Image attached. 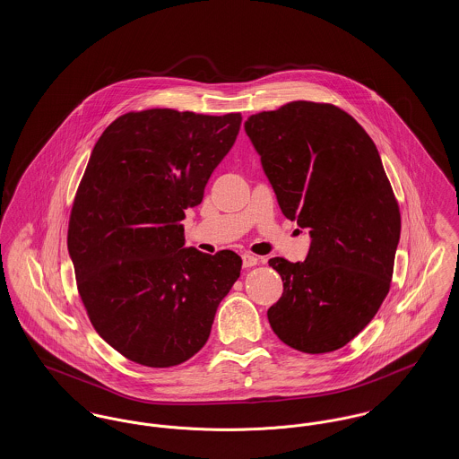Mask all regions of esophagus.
<instances>
[{
	"label": "esophagus",
	"mask_w": 459,
	"mask_h": 459,
	"mask_svg": "<svg viewBox=\"0 0 459 459\" xmlns=\"http://www.w3.org/2000/svg\"><path fill=\"white\" fill-rule=\"evenodd\" d=\"M255 264H258V258H256L255 255H249V253L242 255V266H244V268H251V266H255Z\"/></svg>",
	"instance_id": "obj_1"
}]
</instances>
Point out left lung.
Segmentation results:
<instances>
[{"instance_id":"obj_1","label":"left lung","mask_w":459,"mask_h":459,"mask_svg":"<svg viewBox=\"0 0 459 459\" xmlns=\"http://www.w3.org/2000/svg\"><path fill=\"white\" fill-rule=\"evenodd\" d=\"M244 129L282 213L311 238L305 262L268 260L284 282L268 322L294 350H339L370 324L393 279L401 215L380 154L333 105L292 101Z\"/></svg>"}]
</instances>
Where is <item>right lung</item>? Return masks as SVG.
Wrapping results in <instances>:
<instances>
[{
	"mask_svg": "<svg viewBox=\"0 0 459 459\" xmlns=\"http://www.w3.org/2000/svg\"><path fill=\"white\" fill-rule=\"evenodd\" d=\"M240 113H126L92 148L68 223V255L96 332L134 363L167 368L201 350L239 279L230 249L186 247V210L236 143Z\"/></svg>",
	"mask_w": 459,
	"mask_h": 459,
	"instance_id": "add662e5",
	"label": "right lung"
}]
</instances>
